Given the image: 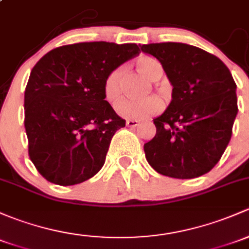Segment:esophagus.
Instances as JSON below:
<instances>
[{"label":"esophagus","mask_w":249,"mask_h":249,"mask_svg":"<svg viewBox=\"0 0 249 249\" xmlns=\"http://www.w3.org/2000/svg\"><path fill=\"white\" fill-rule=\"evenodd\" d=\"M140 125V122L138 120H132V119H127L126 120V126H130V127H136Z\"/></svg>","instance_id":"obj_1"}]
</instances>
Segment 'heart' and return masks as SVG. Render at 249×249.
Wrapping results in <instances>:
<instances>
[{
	"label": "heart",
	"mask_w": 249,
	"mask_h": 249,
	"mask_svg": "<svg viewBox=\"0 0 249 249\" xmlns=\"http://www.w3.org/2000/svg\"><path fill=\"white\" fill-rule=\"evenodd\" d=\"M136 69L140 74L150 81H158L163 74L161 64L148 56H142L136 61ZM123 68L118 67L112 70L104 81L103 90L106 101L116 104L122 98ZM162 108L161 100L155 96H149L143 100H123L116 106L120 117L132 120H143L159 113Z\"/></svg>",
	"instance_id": "b5f03b06"
}]
</instances>
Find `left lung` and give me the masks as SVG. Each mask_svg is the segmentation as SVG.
I'll return each instance as SVG.
<instances>
[{"label": "left lung", "instance_id": "left-lung-1", "mask_svg": "<svg viewBox=\"0 0 249 249\" xmlns=\"http://www.w3.org/2000/svg\"><path fill=\"white\" fill-rule=\"evenodd\" d=\"M162 64L173 86L172 101L154 119L155 137L144 144L156 172L193 179L210 172L228 145L236 118V85L218 57L182 43L142 45Z\"/></svg>", "mask_w": 249, "mask_h": 249}]
</instances>
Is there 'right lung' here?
Listing matches in <instances>:
<instances>
[{
	"mask_svg": "<svg viewBox=\"0 0 249 249\" xmlns=\"http://www.w3.org/2000/svg\"><path fill=\"white\" fill-rule=\"evenodd\" d=\"M137 54L136 44L77 43L51 50L33 67L23 123L28 155L48 181L70 186L100 171L112 137L125 126L105 100L104 81Z\"/></svg>",
	"mask_w": 249,
	"mask_h": 249,
	"instance_id": "add662e5",
	"label": "right lung"
}]
</instances>
